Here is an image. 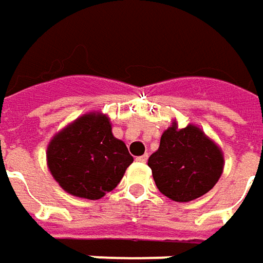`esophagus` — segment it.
Here are the masks:
<instances>
[{
    "label": "esophagus",
    "instance_id": "1",
    "mask_svg": "<svg viewBox=\"0 0 263 263\" xmlns=\"http://www.w3.org/2000/svg\"><path fill=\"white\" fill-rule=\"evenodd\" d=\"M136 161H139V162H143V164H145V162L147 161V155H142V157H137Z\"/></svg>",
    "mask_w": 263,
    "mask_h": 263
}]
</instances>
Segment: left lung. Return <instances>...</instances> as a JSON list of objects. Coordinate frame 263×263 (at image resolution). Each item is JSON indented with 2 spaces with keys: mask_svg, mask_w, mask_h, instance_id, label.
Wrapping results in <instances>:
<instances>
[{
  "mask_svg": "<svg viewBox=\"0 0 263 263\" xmlns=\"http://www.w3.org/2000/svg\"><path fill=\"white\" fill-rule=\"evenodd\" d=\"M147 165L162 195L176 202H190L217 184L224 170V155L199 127L178 128L174 121L162 133Z\"/></svg>",
  "mask_w": 263,
  "mask_h": 263,
  "instance_id": "8db88e82",
  "label": "left lung"
}]
</instances>
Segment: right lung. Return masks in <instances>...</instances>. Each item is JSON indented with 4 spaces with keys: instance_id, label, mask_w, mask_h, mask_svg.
I'll use <instances>...</instances> for the list:
<instances>
[{
    "instance_id": "add662e5",
    "label": "right lung",
    "mask_w": 263,
    "mask_h": 263,
    "mask_svg": "<svg viewBox=\"0 0 263 263\" xmlns=\"http://www.w3.org/2000/svg\"><path fill=\"white\" fill-rule=\"evenodd\" d=\"M111 128L105 114L89 112L51 139L48 168L67 193L96 200L120 183L133 157Z\"/></svg>"
}]
</instances>
